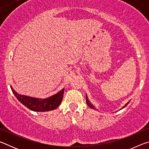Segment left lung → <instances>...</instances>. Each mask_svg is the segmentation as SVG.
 <instances>
[{
	"mask_svg": "<svg viewBox=\"0 0 149 149\" xmlns=\"http://www.w3.org/2000/svg\"><path fill=\"white\" fill-rule=\"evenodd\" d=\"M86 101H87V105L88 106H89V107H91V108H94V107H93V106L91 104V103L89 102V100H88V99H87V96H86ZM128 104H129V102H127V104H126L125 106H124V107H123V108H124V107H126V106H127Z\"/></svg>",
	"mask_w": 149,
	"mask_h": 149,
	"instance_id": "left-lung-1",
	"label": "left lung"
}]
</instances>
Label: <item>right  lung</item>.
<instances>
[{
    "instance_id": "add662e5",
    "label": "right lung",
    "mask_w": 149,
    "mask_h": 149,
    "mask_svg": "<svg viewBox=\"0 0 149 149\" xmlns=\"http://www.w3.org/2000/svg\"><path fill=\"white\" fill-rule=\"evenodd\" d=\"M11 89L15 97L22 104L26 106L29 109L35 111V112H46V111L56 109L62 102L64 90V89H63L57 94L52 96L48 99L42 100L29 97L27 96L20 95L17 94L16 91H14V90L12 87Z\"/></svg>"
}]
</instances>
